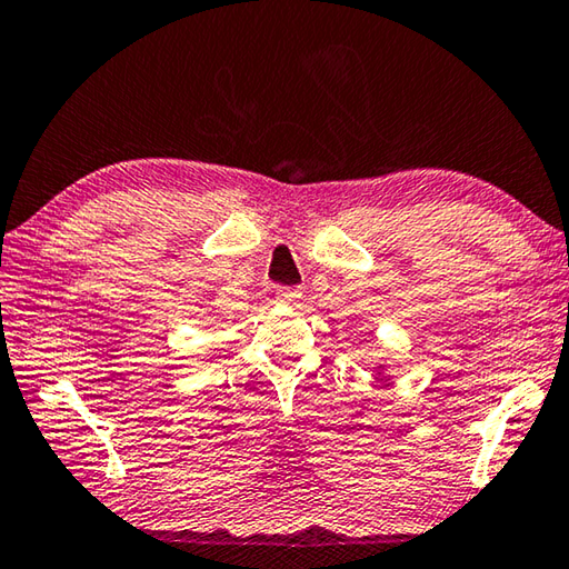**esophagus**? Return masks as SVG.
I'll return each mask as SVG.
<instances>
[{"instance_id": "esophagus-1", "label": "esophagus", "mask_w": 569, "mask_h": 569, "mask_svg": "<svg viewBox=\"0 0 569 569\" xmlns=\"http://www.w3.org/2000/svg\"><path fill=\"white\" fill-rule=\"evenodd\" d=\"M301 296H303L301 288H296V286H278L276 288V298L281 303H296Z\"/></svg>"}]
</instances>
